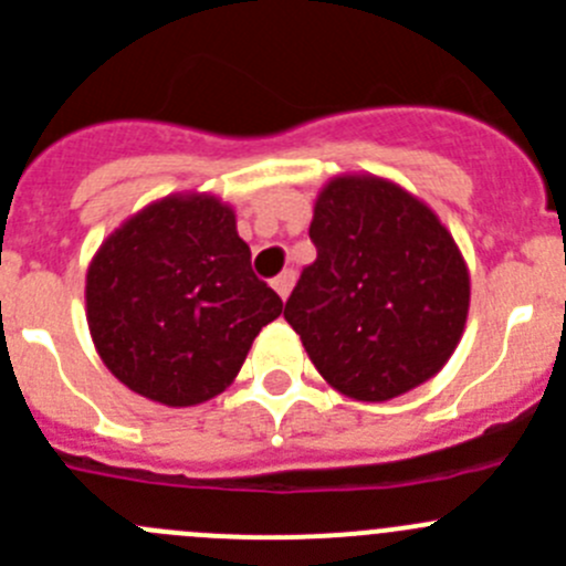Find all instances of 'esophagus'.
Returning <instances> with one entry per match:
<instances>
[{"label": "esophagus", "mask_w": 566, "mask_h": 566, "mask_svg": "<svg viewBox=\"0 0 566 566\" xmlns=\"http://www.w3.org/2000/svg\"><path fill=\"white\" fill-rule=\"evenodd\" d=\"M293 284H295V273L293 271H282L276 279H273V290H276L279 298H282V301H287Z\"/></svg>", "instance_id": "1"}]
</instances>
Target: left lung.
I'll list each match as a JSON object with an SVG mask.
<instances>
[{
  "mask_svg": "<svg viewBox=\"0 0 566 566\" xmlns=\"http://www.w3.org/2000/svg\"><path fill=\"white\" fill-rule=\"evenodd\" d=\"M284 318L337 394L388 402L436 377L461 343L469 268L436 211L388 178L343 172L315 198Z\"/></svg>",
  "mask_w": 566,
  "mask_h": 566,
  "instance_id": "1",
  "label": "left lung"
}]
</instances>
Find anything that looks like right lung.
<instances>
[{
    "label": "right lung",
    "instance_id": "1",
    "mask_svg": "<svg viewBox=\"0 0 566 566\" xmlns=\"http://www.w3.org/2000/svg\"><path fill=\"white\" fill-rule=\"evenodd\" d=\"M282 298L251 271L234 209L211 192L158 198L88 262L86 321L99 360L167 408L223 394Z\"/></svg>",
    "mask_w": 566,
    "mask_h": 566
}]
</instances>
